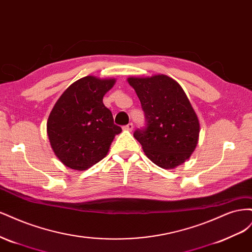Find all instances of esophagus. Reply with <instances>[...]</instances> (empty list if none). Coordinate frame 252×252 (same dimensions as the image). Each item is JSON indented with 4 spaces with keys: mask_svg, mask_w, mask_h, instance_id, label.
<instances>
[{
    "mask_svg": "<svg viewBox=\"0 0 252 252\" xmlns=\"http://www.w3.org/2000/svg\"><path fill=\"white\" fill-rule=\"evenodd\" d=\"M123 128L125 129V130H127V131H131L132 129H133V124L132 123H129V124L125 125Z\"/></svg>",
    "mask_w": 252,
    "mask_h": 252,
    "instance_id": "34e87169",
    "label": "esophagus"
}]
</instances>
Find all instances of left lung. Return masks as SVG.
<instances>
[{
    "label": "left lung",
    "instance_id": "obj_1",
    "mask_svg": "<svg viewBox=\"0 0 252 252\" xmlns=\"http://www.w3.org/2000/svg\"><path fill=\"white\" fill-rule=\"evenodd\" d=\"M138 94L146 124L133 133L147 158L172 169L188 159L199 141L200 123L184 90L165 74L128 78Z\"/></svg>",
    "mask_w": 252,
    "mask_h": 252
}]
</instances>
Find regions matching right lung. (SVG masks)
<instances>
[{
    "label": "right lung",
    "instance_id": "1",
    "mask_svg": "<svg viewBox=\"0 0 252 252\" xmlns=\"http://www.w3.org/2000/svg\"><path fill=\"white\" fill-rule=\"evenodd\" d=\"M116 83L93 75L68 87L52 108L47 121L51 148L65 166L85 170L107 155L114 135L122 128L113 123L103 96Z\"/></svg>",
    "mask_w": 252,
    "mask_h": 252
}]
</instances>
